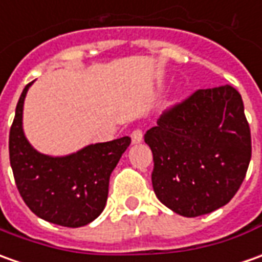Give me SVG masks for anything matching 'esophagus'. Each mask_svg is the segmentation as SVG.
<instances>
[{"label": "esophagus", "mask_w": 262, "mask_h": 262, "mask_svg": "<svg viewBox=\"0 0 262 262\" xmlns=\"http://www.w3.org/2000/svg\"><path fill=\"white\" fill-rule=\"evenodd\" d=\"M130 138L132 143H133V145H138V143H140V142L143 140V132L140 130V129H136V130L132 132Z\"/></svg>", "instance_id": "obj_1"}]
</instances>
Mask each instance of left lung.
<instances>
[{"label":"left lung","mask_w":262,"mask_h":262,"mask_svg":"<svg viewBox=\"0 0 262 262\" xmlns=\"http://www.w3.org/2000/svg\"><path fill=\"white\" fill-rule=\"evenodd\" d=\"M145 142L154 154L156 196L188 218L227 205L251 161L243 97L229 84L198 90L165 112Z\"/></svg>","instance_id":"obj_1"}]
</instances>
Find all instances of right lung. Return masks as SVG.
I'll return each instance as SVG.
<instances>
[{"label":"right lung","mask_w":262,"mask_h":262,"mask_svg":"<svg viewBox=\"0 0 262 262\" xmlns=\"http://www.w3.org/2000/svg\"><path fill=\"white\" fill-rule=\"evenodd\" d=\"M27 84L17 103L10 130V163L27 206L38 218L70 228L84 227L104 209L108 181L130 138L87 145L64 156H50L34 149L23 129Z\"/></svg>","instance_id":"add662e5"}]
</instances>
